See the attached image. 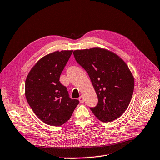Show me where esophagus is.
Masks as SVG:
<instances>
[{
	"label": "esophagus",
	"instance_id": "obj_1",
	"mask_svg": "<svg viewBox=\"0 0 160 160\" xmlns=\"http://www.w3.org/2000/svg\"><path fill=\"white\" fill-rule=\"evenodd\" d=\"M79 100H80V102L81 103H84V99H83L82 96H80V97L79 98Z\"/></svg>",
	"mask_w": 160,
	"mask_h": 160
}]
</instances>
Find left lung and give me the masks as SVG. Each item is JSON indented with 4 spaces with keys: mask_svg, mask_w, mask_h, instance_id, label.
Masks as SVG:
<instances>
[{
    "mask_svg": "<svg viewBox=\"0 0 160 160\" xmlns=\"http://www.w3.org/2000/svg\"><path fill=\"white\" fill-rule=\"evenodd\" d=\"M76 62L88 73L98 103L91 110L99 120L110 122L122 114L132 98L134 80L126 63L99 48L73 51Z\"/></svg>",
    "mask_w": 160,
    "mask_h": 160,
    "instance_id": "left-lung-1",
    "label": "left lung"
}]
</instances>
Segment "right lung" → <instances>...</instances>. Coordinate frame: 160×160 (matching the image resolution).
Returning a JSON list of instances; mask_svg holds the SVG:
<instances>
[{"label": "right lung", "instance_id": "add662e5", "mask_svg": "<svg viewBox=\"0 0 160 160\" xmlns=\"http://www.w3.org/2000/svg\"><path fill=\"white\" fill-rule=\"evenodd\" d=\"M73 52H54L42 58L28 73L25 82V95L29 106L41 121L60 126L68 121L79 103L69 98L60 76Z\"/></svg>", "mask_w": 160, "mask_h": 160}]
</instances>
